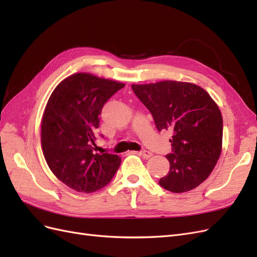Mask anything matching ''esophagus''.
I'll return each instance as SVG.
<instances>
[{
  "label": "esophagus",
  "instance_id": "esophagus-1",
  "mask_svg": "<svg viewBox=\"0 0 257 257\" xmlns=\"http://www.w3.org/2000/svg\"><path fill=\"white\" fill-rule=\"evenodd\" d=\"M138 154L141 155V157H143L144 159H149V158L152 157V153L150 151H148V150H143L141 152H138Z\"/></svg>",
  "mask_w": 257,
  "mask_h": 257
}]
</instances>
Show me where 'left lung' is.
Returning a JSON list of instances; mask_svg holds the SVG:
<instances>
[{"label":"left lung","mask_w":257,"mask_h":257,"mask_svg":"<svg viewBox=\"0 0 257 257\" xmlns=\"http://www.w3.org/2000/svg\"><path fill=\"white\" fill-rule=\"evenodd\" d=\"M153 116L158 131L172 130L170 168L160 185L173 193L188 192L203 183L222 151L223 119L219 107L196 84L161 81L132 85Z\"/></svg>","instance_id":"obj_1"}]
</instances>
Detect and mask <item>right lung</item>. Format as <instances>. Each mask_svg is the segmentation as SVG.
Instances as JSON below:
<instances>
[{
    "mask_svg": "<svg viewBox=\"0 0 257 257\" xmlns=\"http://www.w3.org/2000/svg\"><path fill=\"white\" fill-rule=\"evenodd\" d=\"M123 87L120 82L78 73L61 81L46 105L42 121L45 160L54 176L77 192L103 189L121 164L118 155L93 150L103 107Z\"/></svg>",
    "mask_w": 257,
    "mask_h": 257,
    "instance_id": "1",
    "label": "right lung"
}]
</instances>
